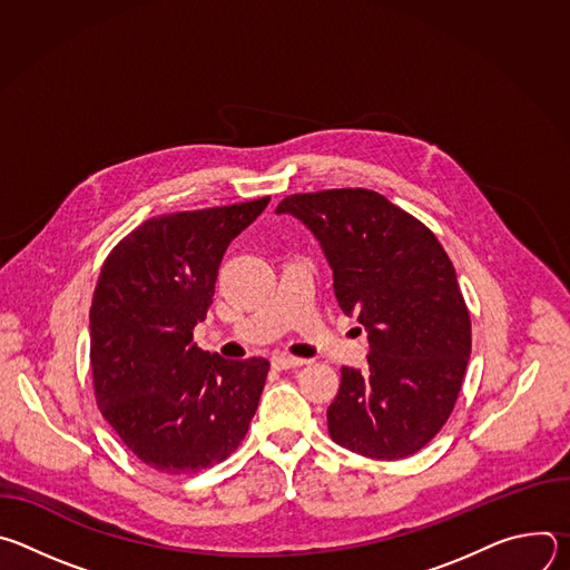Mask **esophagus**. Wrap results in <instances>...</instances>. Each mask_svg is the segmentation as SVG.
<instances>
[{
	"label": "esophagus",
	"instance_id": "esophagus-1",
	"mask_svg": "<svg viewBox=\"0 0 570 570\" xmlns=\"http://www.w3.org/2000/svg\"><path fill=\"white\" fill-rule=\"evenodd\" d=\"M271 365H273L275 370H295V367H302V365H304V361H302V358H295V356L277 354V356H273Z\"/></svg>",
	"mask_w": 570,
	"mask_h": 570
}]
</instances>
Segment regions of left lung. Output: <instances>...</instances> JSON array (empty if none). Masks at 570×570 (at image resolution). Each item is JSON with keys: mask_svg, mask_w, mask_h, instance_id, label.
<instances>
[{"mask_svg": "<svg viewBox=\"0 0 570 570\" xmlns=\"http://www.w3.org/2000/svg\"><path fill=\"white\" fill-rule=\"evenodd\" d=\"M277 214L302 220L334 271V293L365 327L367 367L341 370L330 435L374 460L426 446L449 420L471 354V320L435 234L367 189L295 194Z\"/></svg>", "mask_w": 570, "mask_h": 570, "instance_id": "1", "label": "left lung"}]
</instances>
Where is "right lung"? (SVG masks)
I'll return each mask as SVG.
<instances>
[{
	"mask_svg": "<svg viewBox=\"0 0 570 570\" xmlns=\"http://www.w3.org/2000/svg\"><path fill=\"white\" fill-rule=\"evenodd\" d=\"M271 198L157 216L108 255L90 308L97 403L121 442L161 473H196L246 438L271 363L194 345L229 243Z\"/></svg>",
	"mask_w": 570,
	"mask_h": 570,
	"instance_id": "right-lung-1",
	"label": "right lung"
}]
</instances>
